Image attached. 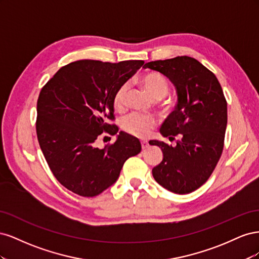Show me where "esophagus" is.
<instances>
[{
	"mask_svg": "<svg viewBox=\"0 0 259 259\" xmlns=\"http://www.w3.org/2000/svg\"><path fill=\"white\" fill-rule=\"evenodd\" d=\"M148 146H149V144H148L147 140H142V148H143V149L148 148Z\"/></svg>",
	"mask_w": 259,
	"mask_h": 259,
	"instance_id": "obj_1",
	"label": "esophagus"
}]
</instances>
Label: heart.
I'll return each instance as SVG.
<instances>
[{
	"label": "heart",
	"mask_w": 259,
	"mask_h": 259,
	"mask_svg": "<svg viewBox=\"0 0 259 259\" xmlns=\"http://www.w3.org/2000/svg\"><path fill=\"white\" fill-rule=\"evenodd\" d=\"M140 82H142L145 90L149 94V96L153 99L163 98L168 92V86L165 79L159 73H147L140 79ZM127 91L128 86L126 84H123L114 93L112 104L115 110H123L124 109ZM155 125L156 122L153 117L137 113H132L125 116L122 120V128L127 134L139 138L149 136Z\"/></svg>",
	"instance_id": "heart-1"
}]
</instances>
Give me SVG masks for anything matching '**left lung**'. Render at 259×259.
<instances>
[{
	"label": "left lung",
	"instance_id": "left-lung-1",
	"mask_svg": "<svg viewBox=\"0 0 259 259\" xmlns=\"http://www.w3.org/2000/svg\"><path fill=\"white\" fill-rule=\"evenodd\" d=\"M144 68L165 75L177 94L175 110L160 133L169 140L177 136L178 140L175 146L159 140L149 143L163 152L152 175L171 192L190 193L208 179L223 152L227 101L222 86L213 72L188 56L150 61Z\"/></svg>",
	"mask_w": 259,
	"mask_h": 259
}]
</instances>
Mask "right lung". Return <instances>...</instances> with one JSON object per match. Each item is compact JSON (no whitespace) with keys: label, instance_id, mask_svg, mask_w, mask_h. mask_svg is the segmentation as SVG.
Returning <instances> with one entry per match:
<instances>
[{"label":"right lung","instance_id":"obj_1","mask_svg":"<svg viewBox=\"0 0 259 259\" xmlns=\"http://www.w3.org/2000/svg\"><path fill=\"white\" fill-rule=\"evenodd\" d=\"M143 65V60H77L60 68L42 89L38 144L54 176L70 191L98 195L116 182L124 162L142 150L137 138L117 133L108 120L114 119V93ZM104 131L118 136L114 144L99 149L95 143Z\"/></svg>","mask_w":259,"mask_h":259}]
</instances>
